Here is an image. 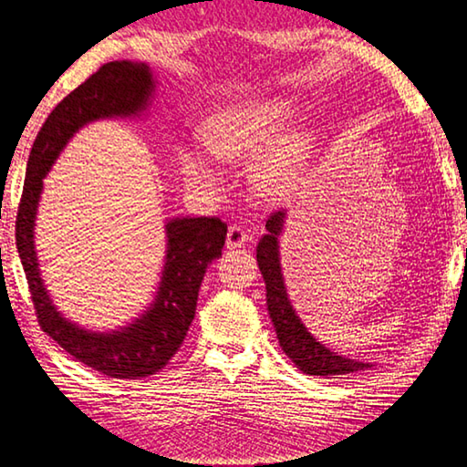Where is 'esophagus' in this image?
<instances>
[{"label":"esophagus","instance_id":"34e87169","mask_svg":"<svg viewBox=\"0 0 467 467\" xmlns=\"http://www.w3.org/2000/svg\"><path fill=\"white\" fill-rule=\"evenodd\" d=\"M248 240H250V234H248L246 227L240 225V223L229 225V229H227V248H232V250L242 248Z\"/></svg>","mask_w":467,"mask_h":467}]
</instances>
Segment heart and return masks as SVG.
<instances>
[{
  "mask_svg": "<svg viewBox=\"0 0 467 467\" xmlns=\"http://www.w3.org/2000/svg\"><path fill=\"white\" fill-rule=\"evenodd\" d=\"M289 116H292V107L279 99L223 107L204 121V147L219 161H244L265 144H269ZM310 142V134L304 128H289L258 157L254 182L263 188V192L277 196L294 186L300 178ZM175 161L183 178L192 183H213L219 175L215 161L194 144H178Z\"/></svg>",
  "mask_w": 467,
  "mask_h": 467,
  "instance_id": "b5f03b06",
  "label": "heart"
}]
</instances>
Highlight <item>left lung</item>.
<instances>
[{
	"instance_id": "1",
	"label": "left lung",
	"mask_w": 467,
	"mask_h": 467,
	"mask_svg": "<svg viewBox=\"0 0 467 467\" xmlns=\"http://www.w3.org/2000/svg\"><path fill=\"white\" fill-rule=\"evenodd\" d=\"M284 223L285 213H273L266 219V234L256 246L258 269H261L266 285V306H269V317L277 331L281 349L304 374H315V377H337V374L368 368V362L349 360V358L339 356L337 351L325 348L323 343L312 337L300 317L296 315L287 297L279 261V235L284 232Z\"/></svg>"
}]
</instances>
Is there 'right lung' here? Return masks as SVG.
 <instances>
[{"label": "right lung", "mask_w": 467, "mask_h": 467, "mask_svg": "<svg viewBox=\"0 0 467 467\" xmlns=\"http://www.w3.org/2000/svg\"><path fill=\"white\" fill-rule=\"evenodd\" d=\"M152 93L155 78L150 67L140 61L121 59L99 67L57 103L30 149L16 217V248L41 328L76 360L113 379H142L155 374L180 349L194 318L206 266L221 256L227 225L217 217L167 221V254L155 302L132 325L97 333L64 318L53 306L36 261L35 217L43 178L67 140L95 119L140 116Z\"/></svg>", "instance_id": "obj_1"}]
</instances>
